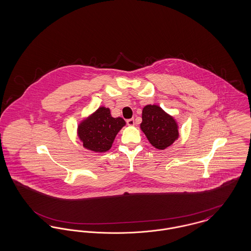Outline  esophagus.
Here are the masks:
<instances>
[{"instance_id":"34e87169","label":"esophagus","mask_w":251,"mask_h":251,"mask_svg":"<svg viewBox=\"0 0 251 251\" xmlns=\"http://www.w3.org/2000/svg\"><path fill=\"white\" fill-rule=\"evenodd\" d=\"M127 124L129 125V126H133L134 125V120L133 119H130V120H127Z\"/></svg>"}]
</instances>
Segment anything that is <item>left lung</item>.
I'll use <instances>...</instances> for the list:
<instances>
[{"instance_id":"1","label":"left lung","mask_w":251,"mask_h":251,"mask_svg":"<svg viewBox=\"0 0 251 251\" xmlns=\"http://www.w3.org/2000/svg\"><path fill=\"white\" fill-rule=\"evenodd\" d=\"M140 128L150 143L158 150L167 149L179 137L177 122L158 105L143 108Z\"/></svg>"}]
</instances>
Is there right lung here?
I'll return each instance as SVG.
<instances>
[{
	"mask_svg": "<svg viewBox=\"0 0 251 251\" xmlns=\"http://www.w3.org/2000/svg\"><path fill=\"white\" fill-rule=\"evenodd\" d=\"M122 118H113L110 109L100 107L78 126V136L85 149L96 152L110 150L116 135L125 125Z\"/></svg>",
	"mask_w": 251,
	"mask_h": 251,
	"instance_id": "add662e5",
	"label": "right lung"
}]
</instances>
